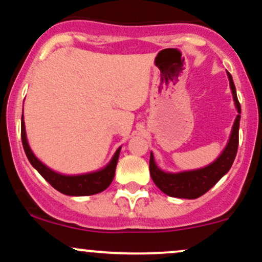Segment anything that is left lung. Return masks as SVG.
Returning <instances> with one entry per match:
<instances>
[{"instance_id": "left-lung-1", "label": "left lung", "mask_w": 262, "mask_h": 262, "mask_svg": "<svg viewBox=\"0 0 262 262\" xmlns=\"http://www.w3.org/2000/svg\"><path fill=\"white\" fill-rule=\"evenodd\" d=\"M228 77H229L230 89L239 114L234 122L229 143L217 160L210 164L209 166L201 170L181 173H166L158 169L154 162V156L150 154V175H151L155 185L167 196L194 200L208 192L230 170L236 156L237 145H239V122L242 110H240V103L237 101L235 85H234L233 77L229 73H228Z\"/></svg>"}]
</instances>
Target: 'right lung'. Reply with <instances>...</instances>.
I'll return each mask as SVG.
<instances>
[{
    "instance_id": "add662e5",
    "label": "right lung",
    "mask_w": 262,
    "mask_h": 262,
    "mask_svg": "<svg viewBox=\"0 0 262 262\" xmlns=\"http://www.w3.org/2000/svg\"><path fill=\"white\" fill-rule=\"evenodd\" d=\"M20 138H22L23 149H25L27 158H28L29 162L33 165V167H34V169L37 170L54 188L58 189L61 193L68 194V196H90V194H96L104 191V189L111 185V182H112L114 172H116L117 161H118L121 148L117 150L112 161H111L110 164H108V166L104 167L103 170L80 176H65L60 175L58 172H54V171L50 170L49 167H47L44 164H41V162L35 158L34 154H33L28 143H27L23 116L22 123H20Z\"/></svg>"
}]
</instances>
